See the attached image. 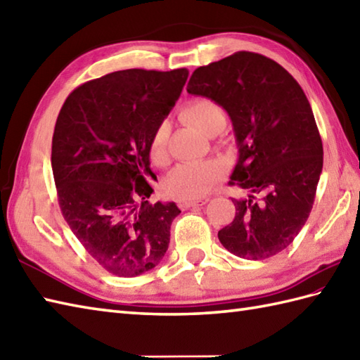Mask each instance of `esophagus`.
Segmentation results:
<instances>
[{"instance_id":"obj_1","label":"esophagus","mask_w":360,"mask_h":360,"mask_svg":"<svg viewBox=\"0 0 360 360\" xmlns=\"http://www.w3.org/2000/svg\"><path fill=\"white\" fill-rule=\"evenodd\" d=\"M205 202V200H193V201H182V202H179V207L182 209V210H187V209H190V207H200V205H204Z\"/></svg>"}]
</instances>
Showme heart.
Returning <instances> with one entry per match:
<instances>
[{
    "label": "heart",
    "mask_w": 360,
    "mask_h": 360,
    "mask_svg": "<svg viewBox=\"0 0 360 360\" xmlns=\"http://www.w3.org/2000/svg\"><path fill=\"white\" fill-rule=\"evenodd\" d=\"M181 116L187 124L200 129L204 134L219 133L226 127V111L221 106L205 97H198L187 102L181 110ZM168 134L170 127L167 122L159 124L150 141V159L158 165H162L168 159ZM218 162H188L178 165L164 179V192L179 201H192L207 195L221 176Z\"/></svg>",
    "instance_id": "1"
}]
</instances>
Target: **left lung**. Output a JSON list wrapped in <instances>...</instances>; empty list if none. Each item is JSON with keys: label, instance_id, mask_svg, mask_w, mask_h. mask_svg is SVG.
<instances>
[{"label": "left lung", "instance_id": "8db88e82", "mask_svg": "<svg viewBox=\"0 0 360 360\" xmlns=\"http://www.w3.org/2000/svg\"><path fill=\"white\" fill-rule=\"evenodd\" d=\"M187 93L223 106L238 148L231 184L248 196L232 198L236 213L218 232L221 244L246 259L278 254L307 223L323 167L303 89L277 62L241 51L195 70Z\"/></svg>", "mask_w": 360, "mask_h": 360}]
</instances>
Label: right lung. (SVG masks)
<instances>
[{
  "label": "right lung",
  "mask_w": 360,
  "mask_h": 360,
  "mask_svg": "<svg viewBox=\"0 0 360 360\" xmlns=\"http://www.w3.org/2000/svg\"><path fill=\"white\" fill-rule=\"evenodd\" d=\"M188 77L173 71L125 70L83 83L68 96L52 137V173L66 223L88 254L117 277L160 263L174 202L147 200L150 141Z\"/></svg>",
  "instance_id": "right-lung-1"
}]
</instances>
